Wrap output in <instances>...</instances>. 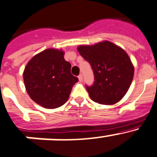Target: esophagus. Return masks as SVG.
Wrapping results in <instances>:
<instances>
[{
	"instance_id": "esophagus-1",
	"label": "esophagus",
	"mask_w": 157,
	"mask_h": 157,
	"mask_svg": "<svg viewBox=\"0 0 157 157\" xmlns=\"http://www.w3.org/2000/svg\"><path fill=\"white\" fill-rule=\"evenodd\" d=\"M78 79H79V80L81 82L82 80H83V75H82V74H80V75L78 76Z\"/></svg>"
}]
</instances>
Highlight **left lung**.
Segmentation results:
<instances>
[{"label": "left lung", "instance_id": "8db88e82", "mask_svg": "<svg viewBox=\"0 0 157 157\" xmlns=\"http://www.w3.org/2000/svg\"><path fill=\"white\" fill-rule=\"evenodd\" d=\"M77 51L90 63L94 73V84L86 86L90 98L102 105H113L122 99L131 86L135 71L126 52L107 40L94 45H80Z\"/></svg>", "mask_w": 157, "mask_h": 157}]
</instances>
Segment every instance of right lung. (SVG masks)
I'll return each instance as SVG.
<instances>
[{"instance_id":"obj_1","label":"right lung","mask_w":157,"mask_h":157,"mask_svg":"<svg viewBox=\"0 0 157 157\" xmlns=\"http://www.w3.org/2000/svg\"><path fill=\"white\" fill-rule=\"evenodd\" d=\"M71 65L64 52L48 48L29 61L23 72L26 90L32 100L46 109H56L67 101L78 78L71 74Z\"/></svg>"}]
</instances>
